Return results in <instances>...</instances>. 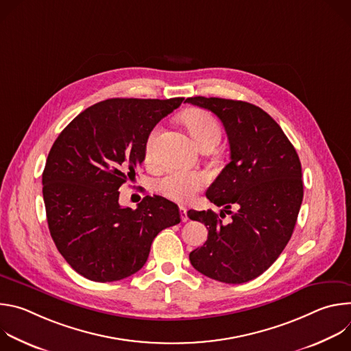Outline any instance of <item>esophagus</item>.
<instances>
[{
	"instance_id": "esophagus-1",
	"label": "esophagus",
	"mask_w": 351,
	"mask_h": 351,
	"mask_svg": "<svg viewBox=\"0 0 351 351\" xmlns=\"http://www.w3.org/2000/svg\"><path fill=\"white\" fill-rule=\"evenodd\" d=\"M179 211H180V219H182V222H187V221H189V217H187V208L180 207V208H179Z\"/></svg>"
}]
</instances>
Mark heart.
Listing matches in <instances>:
<instances>
[{"instance_id": "heart-1", "label": "heart", "mask_w": 351, "mask_h": 351, "mask_svg": "<svg viewBox=\"0 0 351 351\" xmlns=\"http://www.w3.org/2000/svg\"><path fill=\"white\" fill-rule=\"evenodd\" d=\"M184 123L189 128L195 143L199 145L208 140H218L221 138V128L218 121L206 111H190L184 115ZM158 128H156L149 133L144 156L147 161L154 160V145L156 138L158 136ZM208 182L206 173L199 171H190V169H171L158 183L160 191L179 203H187L195 195L197 191L202 190Z\"/></svg>"}]
</instances>
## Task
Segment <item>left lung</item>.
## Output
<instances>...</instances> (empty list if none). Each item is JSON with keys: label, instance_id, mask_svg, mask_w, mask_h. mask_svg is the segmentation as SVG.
<instances>
[{"label": "left lung", "instance_id": "left-lung-1", "mask_svg": "<svg viewBox=\"0 0 351 351\" xmlns=\"http://www.w3.org/2000/svg\"><path fill=\"white\" fill-rule=\"evenodd\" d=\"M186 103L214 112L230 147V162L206 195L230 213L190 210L207 226V241L190 253L191 265L223 283H244L265 272L289 243L303 202L302 164L280 126L260 107L237 99L190 97ZM238 207L236 213L228 210Z\"/></svg>", "mask_w": 351, "mask_h": 351}]
</instances>
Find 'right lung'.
<instances>
[{
  "label": "right lung",
  "mask_w": 351,
  "mask_h": 351,
  "mask_svg": "<svg viewBox=\"0 0 351 351\" xmlns=\"http://www.w3.org/2000/svg\"><path fill=\"white\" fill-rule=\"evenodd\" d=\"M183 99H106L80 112L49 149L43 172L48 229L82 276L104 283L136 274L154 237L180 222L169 199L145 195L132 210L119 204L118 190L136 176L154 126Z\"/></svg>",
  "instance_id": "add662e5"
}]
</instances>
